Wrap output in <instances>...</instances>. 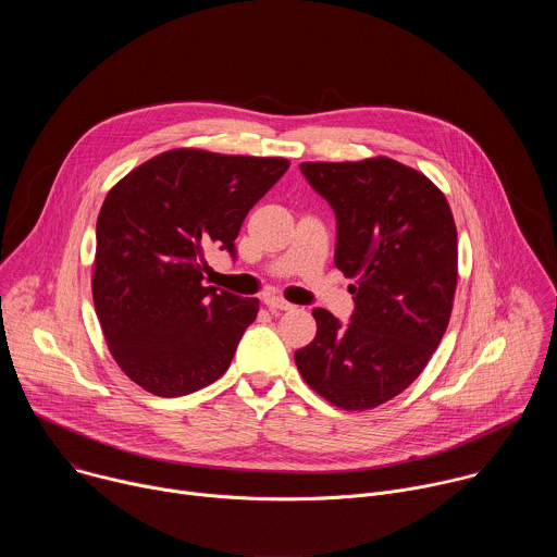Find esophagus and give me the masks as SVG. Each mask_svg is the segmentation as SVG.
I'll use <instances>...</instances> for the list:
<instances>
[{
    "instance_id": "1",
    "label": "esophagus",
    "mask_w": 557,
    "mask_h": 557,
    "mask_svg": "<svg viewBox=\"0 0 557 557\" xmlns=\"http://www.w3.org/2000/svg\"><path fill=\"white\" fill-rule=\"evenodd\" d=\"M264 304H267V308L269 310H290L293 308V304H288L286 299H282V297H277V295H267L264 297Z\"/></svg>"
}]
</instances>
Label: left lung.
<instances>
[{"mask_svg":"<svg viewBox=\"0 0 557 557\" xmlns=\"http://www.w3.org/2000/svg\"><path fill=\"white\" fill-rule=\"evenodd\" d=\"M299 170L335 211V264L355 277V312L339 324L314 308L317 335L295 363L333 406L370 410L423 372L447 331L458 280L454 215L425 174L385 156Z\"/></svg>","mask_w":557,"mask_h":557,"instance_id":"obj_1","label":"left lung"}]
</instances>
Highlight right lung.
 Listing matches in <instances>:
<instances>
[{
	"mask_svg": "<svg viewBox=\"0 0 557 557\" xmlns=\"http://www.w3.org/2000/svg\"><path fill=\"white\" fill-rule=\"evenodd\" d=\"M286 158L170 149L121 178L97 220L92 297L119 368L174 399L220 379L260 301L205 286V251L235 258L251 207Z\"/></svg>",
	"mask_w": 557,
	"mask_h": 557,
	"instance_id": "1",
	"label": "right lung"
}]
</instances>
